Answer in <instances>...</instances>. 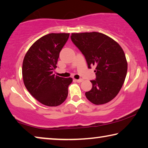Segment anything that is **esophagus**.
Instances as JSON below:
<instances>
[{"instance_id": "esophagus-1", "label": "esophagus", "mask_w": 148, "mask_h": 148, "mask_svg": "<svg viewBox=\"0 0 148 148\" xmlns=\"http://www.w3.org/2000/svg\"><path fill=\"white\" fill-rule=\"evenodd\" d=\"M83 81V79H76V81L77 82H78V83H81L82 81Z\"/></svg>"}]
</instances>
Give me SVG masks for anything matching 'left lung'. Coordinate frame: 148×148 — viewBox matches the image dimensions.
I'll return each mask as SVG.
<instances>
[{
	"label": "left lung",
	"instance_id": "1",
	"mask_svg": "<svg viewBox=\"0 0 148 148\" xmlns=\"http://www.w3.org/2000/svg\"><path fill=\"white\" fill-rule=\"evenodd\" d=\"M71 39L85 56L88 67H96V79L85 96L92 103L99 105L110 102L123 85L128 63L120 45L104 34L72 33Z\"/></svg>",
	"mask_w": 148,
	"mask_h": 148
}]
</instances>
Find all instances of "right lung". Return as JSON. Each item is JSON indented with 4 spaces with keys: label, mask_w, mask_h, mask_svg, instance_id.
<instances>
[{
    "label": "right lung",
    "mask_w": 148,
    "mask_h": 148,
    "mask_svg": "<svg viewBox=\"0 0 148 148\" xmlns=\"http://www.w3.org/2000/svg\"><path fill=\"white\" fill-rule=\"evenodd\" d=\"M69 37V33L43 36L29 47L24 58L22 77L25 87L32 96L45 106H59L67 97L72 78L57 76L53 72Z\"/></svg>",
    "instance_id": "1"
}]
</instances>
